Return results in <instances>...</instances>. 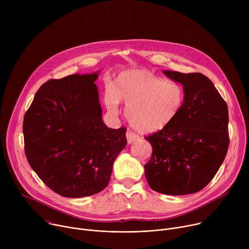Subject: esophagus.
<instances>
[{"label":"esophagus","mask_w":249,"mask_h":249,"mask_svg":"<svg viewBox=\"0 0 249 249\" xmlns=\"http://www.w3.org/2000/svg\"><path fill=\"white\" fill-rule=\"evenodd\" d=\"M126 137H127L128 144H132V143H134V142H136V141H138L140 139V137L137 134H135L134 132H132L131 130L127 131Z\"/></svg>","instance_id":"esophagus-1"}]
</instances>
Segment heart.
Returning <instances> with one entry per match:
<instances>
[{
    "label": "heart",
    "instance_id": "1",
    "mask_svg": "<svg viewBox=\"0 0 249 249\" xmlns=\"http://www.w3.org/2000/svg\"><path fill=\"white\" fill-rule=\"evenodd\" d=\"M121 101L126 103L125 116L130 125L141 133L151 134L166 128L181 111L185 101L183 87L167 81L151 71H123L116 76L112 89L105 91L104 103L112 115L120 112Z\"/></svg>",
    "mask_w": 249,
    "mask_h": 249
}]
</instances>
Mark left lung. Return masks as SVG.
I'll return each mask as SVG.
<instances>
[{"label":"left lung","instance_id":"left-lung-1","mask_svg":"<svg viewBox=\"0 0 249 249\" xmlns=\"http://www.w3.org/2000/svg\"><path fill=\"white\" fill-rule=\"evenodd\" d=\"M162 72L182 85L185 101L171 124L146 137L153 155L145 164V175L150 187L159 193H196L214 178L226 158L230 143L228 106L203 74Z\"/></svg>","mask_w":249,"mask_h":249}]
</instances>
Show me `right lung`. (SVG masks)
Instances as JSON below:
<instances>
[{
	"label": "right lung",
	"mask_w": 249,
	"mask_h": 249,
	"mask_svg": "<svg viewBox=\"0 0 249 249\" xmlns=\"http://www.w3.org/2000/svg\"><path fill=\"white\" fill-rule=\"evenodd\" d=\"M98 73L46 82L23 118L24 151L31 168L64 197L102 191L127 145V129L108 128L102 120L94 84Z\"/></svg>",
	"instance_id": "add662e5"
}]
</instances>
